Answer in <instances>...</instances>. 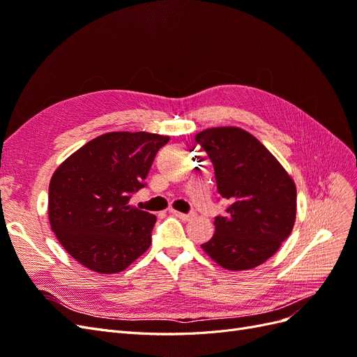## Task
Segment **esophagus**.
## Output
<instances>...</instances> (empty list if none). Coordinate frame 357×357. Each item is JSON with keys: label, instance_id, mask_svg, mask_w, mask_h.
<instances>
[{"label": "esophagus", "instance_id": "obj_1", "mask_svg": "<svg viewBox=\"0 0 357 357\" xmlns=\"http://www.w3.org/2000/svg\"><path fill=\"white\" fill-rule=\"evenodd\" d=\"M169 213H172V214H174V215H177V218H180L181 220H186V222L197 218V214H195V213H189V214H185V213H180V211H177V210H169Z\"/></svg>", "mask_w": 357, "mask_h": 357}]
</instances>
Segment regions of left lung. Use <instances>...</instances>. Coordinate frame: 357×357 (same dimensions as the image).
Here are the masks:
<instances>
[{"label": "left lung", "mask_w": 357, "mask_h": 357, "mask_svg": "<svg viewBox=\"0 0 357 357\" xmlns=\"http://www.w3.org/2000/svg\"><path fill=\"white\" fill-rule=\"evenodd\" d=\"M214 167L220 197L229 201L214 219L215 232L201 247L229 271L268 261L294 229L296 186L275 156L250 132L235 126L195 135Z\"/></svg>", "instance_id": "1"}]
</instances>
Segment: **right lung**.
I'll return each mask as SVG.
<instances>
[{"label":"right lung","instance_id":"right-lung-1","mask_svg":"<svg viewBox=\"0 0 357 357\" xmlns=\"http://www.w3.org/2000/svg\"><path fill=\"white\" fill-rule=\"evenodd\" d=\"M169 137L107 132L91 139L53 172L49 222L58 241L83 266L116 274L152 244L156 215L129 204Z\"/></svg>","mask_w":357,"mask_h":357}]
</instances>
